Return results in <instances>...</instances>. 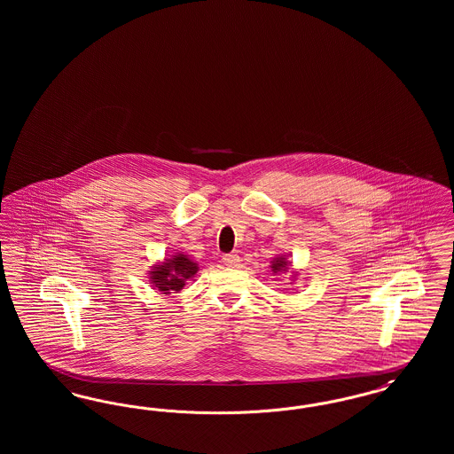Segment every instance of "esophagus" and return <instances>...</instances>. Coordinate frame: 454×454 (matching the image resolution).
I'll use <instances>...</instances> for the list:
<instances>
[{"mask_svg": "<svg viewBox=\"0 0 454 454\" xmlns=\"http://www.w3.org/2000/svg\"><path fill=\"white\" fill-rule=\"evenodd\" d=\"M223 262L226 265L233 267V265H237L238 262H239V257H238L237 254H226V255H223Z\"/></svg>", "mask_w": 454, "mask_h": 454, "instance_id": "1", "label": "esophagus"}]
</instances>
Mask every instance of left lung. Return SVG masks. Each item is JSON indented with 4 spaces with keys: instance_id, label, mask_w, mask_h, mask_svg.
I'll use <instances>...</instances> for the list:
<instances>
[{
    "instance_id": "left-lung-1",
    "label": "left lung",
    "mask_w": 454,
    "mask_h": 454,
    "mask_svg": "<svg viewBox=\"0 0 454 454\" xmlns=\"http://www.w3.org/2000/svg\"><path fill=\"white\" fill-rule=\"evenodd\" d=\"M286 267H287V262H284V259H276L272 263L274 272H282V270H286Z\"/></svg>"
}]
</instances>
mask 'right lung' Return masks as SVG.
<instances>
[{
  "label": "right lung",
  "mask_w": 454,
  "mask_h": 454,
  "mask_svg": "<svg viewBox=\"0 0 454 454\" xmlns=\"http://www.w3.org/2000/svg\"><path fill=\"white\" fill-rule=\"evenodd\" d=\"M195 272L197 267L194 262L178 254L175 259L168 260L152 270V279L160 291H180L185 286V281L191 279Z\"/></svg>",
  "instance_id": "add662e5"
}]
</instances>
